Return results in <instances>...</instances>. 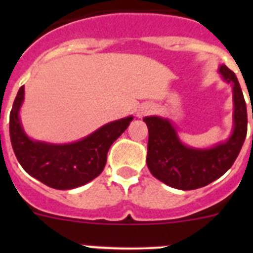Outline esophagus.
I'll list each match as a JSON object with an SVG mask.
<instances>
[{"label": "esophagus", "mask_w": 253, "mask_h": 253, "mask_svg": "<svg viewBox=\"0 0 253 253\" xmlns=\"http://www.w3.org/2000/svg\"><path fill=\"white\" fill-rule=\"evenodd\" d=\"M152 111H153V106H152V105L143 104V105H140V106H138V109L135 113H137L138 118H143V116L147 115V114H149V113H152Z\"/></svg>", "instance_id": "1"}]
</instances>
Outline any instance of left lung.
I'll return each mask as SVG.
<instances>
[{"instance_id":"1","label":"left lung","mask_w":253,"mask_h":253,"mask_svg":"<svg viewBox=\"0 0 253 253\" xmlns=\"http://www.w3.org/2000/svg\"><path fill=\"white\" fill-rule=\"evenodd\" d=\"M218 72L233 93V128L225 140L207 148L189 146L169 118L152 115L143 119L148 126L147 166L163 184L178 190L207 186L224 175L240 154L247 134V106L236 75L225 64L219 66Z\"/></svg>"}]
</instances>
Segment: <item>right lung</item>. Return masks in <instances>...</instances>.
I'll return each instance as SVG.
<instances>
[{
  "instance_id": "obj_1",
  "label": "right lung",
  "mask_w": 253,
  "mask_h": 253,
  "mask_svg": "<svg viewBox=\"0 0 253 253\" xmlns=\"http://www.w3.org/2000/svg\"><path fill=\"white\" fill-rule=\"evenodd\" d=\"M25 87H20L10 116L12 149L29 175L57 190H71L96 178L106 163L109 148L124 133L133 115L110 122L91 134L71 143H49L30 138L24 130L20 110Z\"/></svg>"
}]
</instances>
